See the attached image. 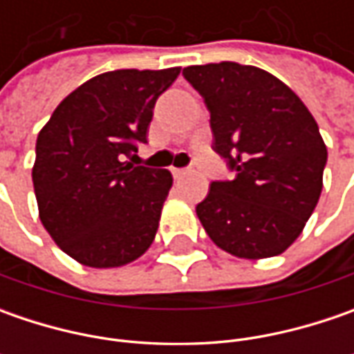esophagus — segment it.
Segmentation results:
<instances>
[{
    "label": "esophagus",
    "instance_id": "1",
    "mask_svg": "<svg viewBox=\"0 0 354 354\" xmlns=\"http://www.w3.org/2000/svg\"><path fill=\"white\" fill-rule=\"evenodd\" d=\"M171 173H173L175 179H181V177H185L189 173V169H171Z\"/></svg>",
    "mask_w": 354,
    "mask_h": 354
}]
</instances>
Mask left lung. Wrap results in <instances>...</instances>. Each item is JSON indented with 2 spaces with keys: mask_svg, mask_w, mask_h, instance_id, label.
Instances as JSON below:
<instances>
[{
  "mask_svg": "<svg viewBox=\"0 0 354 354\" xmlns=\"http://www.w3.org/2000/svg\"><path fill=\"white\" fill-rule=\"evenodd\" d=\"M183 76L203 96L212 149L232 171L197 205L201 225L232 256H278L319 201L327 147L317 122L292 88L258 66L198 64Z\"/></svg>",
  "mask_w": 354,
  "mask_h": 354,
  "instance_id": "1",
  "label": "left lung"
}]
</instances>
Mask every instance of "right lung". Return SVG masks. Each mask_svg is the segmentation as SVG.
<instances>
[{
	"label": "right lung",
	"mask_w": 354,
	"mask_h": 354,
	"mask_svg": "<svg viewBox=\"0 0 354 354\" xmlns=\"http://www.w3.org/2000/svg\"><path fill=\"white\" fill-rule=\"evenodd\" d=\"M179 73V66L122 68L94 76L39 131L33 167L39 216L76 262L116 268L151 246L173 177L126 159L147 143L157 98Z\"/></svg>",
	"instance_id": "right-lung-1"
}]
</instances>
